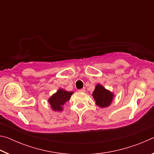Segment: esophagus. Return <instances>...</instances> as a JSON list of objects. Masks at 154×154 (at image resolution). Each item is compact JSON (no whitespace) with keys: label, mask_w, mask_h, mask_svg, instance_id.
<instances>
[{"label":"esophagus","mask_w":154,"mask_h":154,"mask_svg":"<svg viewBox=\"0 0 154 154\" xmlns=\"http://www.w3.org/2000/svg\"><path fill=\"white\" fill-rule=\"evenodd\" d=\"M85 88H82V89L79 90V92H85Z\"/></svg>","instance_id":"obj_1"}]
</instances>
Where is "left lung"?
<instances>
[{"instance_id":"left-lung-1","label":"left lung","mask_w":154,"mask_h":154,"mask_svg":"<svg viewBox=\"0 0 154 154\" xmlns=\"http://www.w3.org/2000/svg\"><path fill=\"white\" fill-rule=\"evenodd\" d=\"M92 96L96 100V105L102 108L110 105L113 98V94L106 90L100 84H98L96 86Z\"/></svg>"}]
</instances>
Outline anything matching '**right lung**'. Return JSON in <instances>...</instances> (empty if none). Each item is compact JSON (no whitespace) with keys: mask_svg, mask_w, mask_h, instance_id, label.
I'll return each mask as SVG.
<instances>
[{"mask_svg":"<svg viewBox=\"0 0 154 154\" xmlns=\"http://www.w3.org/2000/svg\"><path fill=\"white\" fill-rule=\"evenodd\" d=\"M72 93V92H67L62 89L58 90L48 100L52 109L54 111H62V106L66 101L70 100Z\"/></svg>","mask_w":154,"mask_h":154,"instance_id":"add662e5","label":"right lung"}]
</instances>
